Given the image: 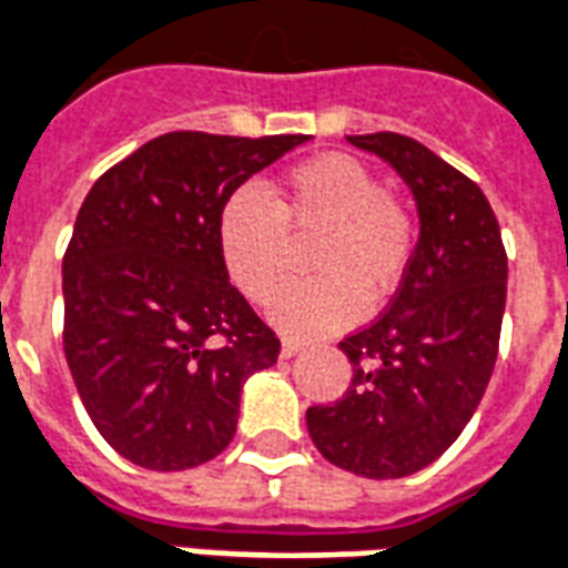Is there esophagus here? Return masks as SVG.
<instances>
[{
  "label": "esophagus",
  "mask_w": 568,
  "mask_h": 568,
  "mask_svg": "<svg viewBox=\"0 0 568 568\" xmlns=\"http://www.w3.org/2000/svg\"><path fill=\"white\" fill-rule=\"evenodd\" d=\"M297 352H304V343H297V339H283V346H280V355L283 358H295Z\"/></svg>",
  "instance_id": "esophagus-1"
}]
</instances>
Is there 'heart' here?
<instances>
[{"instance_id":"1","label":"heart","mask_w":568,"mask_h":568,"mask_svg":"<svg viewBox=\"0 0 568 568\" xmlns=\"http://www.w3.org/2000/svg\"><path fill=\"white\" fill-rule=\"evenodd\" d=\"M316 234L306 267L318 276L285 288L273 325L318 337L352 325L361 306L394 295L415 252V216L352 155H318L273 189H237L220 216V255L229 280L252 304H271L288 267V237Z\"/></svg>"}]
</instances>
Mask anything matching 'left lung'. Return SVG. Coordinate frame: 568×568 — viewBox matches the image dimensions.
Instances as JSON below:
<instances>
[{
	"instance_id": "1",
	"label": "left lung",
	"mask_w": 568,
	"mask_h": 568,
	"mask_svg": "<svg viewBox=\"0 0 568 568\" xmlns=\"http://www.w3.org/2000/svg\"><path fill=\"white\" fill-rule=\"evenodd\" d=\"M409 186L418 243L397 295L373 325L339 343L352 385L310 406L313 443L339 469L403 478L455 443L497 364L508 258L485 192L397 132L348 134Z\"/></svg>"
}]
</instances>
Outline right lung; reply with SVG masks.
<instances>
[{"label":"right lung","mask_w":568,"mask_h":568,"mask_svg":"<svg viewBox=\"0 0 568 568\" xmlns=\"http://www.w3.org/2000/svg\"><path fill=\"white\" fill-rule=\"evenodd\" d=\"M306 134L168 132L95 180L62 258L65 361L95 430L125 460L180 473L237 430L243 382L280 339L229 283L220 216Z\"/></svg>","instance_id":"obj_1"}]
</instances>
